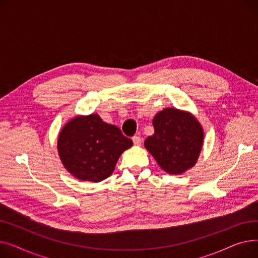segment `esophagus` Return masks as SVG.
<instances>
[{"mask_svg":"<svg viewBox=\"0 0 258 258\" xmlns=\"http://www.w3.org/2000/svg\"><path fill=\"white\" fill-rule=\"evenodd\" d=\"M132 139H133V142H134L135 145H137V146L141 145V143H142L141 137H139V136H134Z\"/></svg>","mask_w":258,"mask_h":258,"instance_id":"1","label":"esophagus"}]
</instances>
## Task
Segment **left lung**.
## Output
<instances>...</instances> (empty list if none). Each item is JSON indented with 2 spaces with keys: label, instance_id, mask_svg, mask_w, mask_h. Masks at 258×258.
<instances>
[{
  "label": "left lung",
  "instance_id": "8db88e82",
  "mask_svg": "<svg viewBox=\"0 0 258 258\" xmlns=\"http://www.w3.org/2000/svg\"><path fill=\"white\" fill-rule=\"evenodd\" d=\"M155 133L144 145L166 172L179 174L191 168L203 145V128L190 114L165 108L153 119Z\"/></svg>",
  "mask_w": 258,
  "mask_h": 258
}]
</instances>
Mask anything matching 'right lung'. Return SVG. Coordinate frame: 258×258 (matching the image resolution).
Here are the masks:
<instances>
[{
    "label": "right lung",
    "mask_w": 258,
    "mask_h": 258,
    "mask_svg": "<svg viewBox=\"0 0 258 258\" xmlns=\"http://www.w3.org/2000/svg\"><path fill=\"white\" fill-rule=\"evenodd\" d=\"M133 145L121 131L92 114L71 120L59 134L58 154L64 167L81 181L110 177L120 155Z\"/></svg>",
    "instance_id": "1"
}]
</instances>
